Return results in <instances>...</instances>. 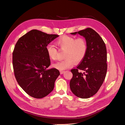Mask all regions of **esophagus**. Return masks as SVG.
Here are the masks:
<instances>
[{
    "label": "esophagus",
    "mask_w": 125,
    "mask_h": 125,
    "mask_svg": "<svg viewBox=\"0 0 125 125\" xmlns=\"http://www.w3.org/2000/svg\"><path fill=\"white\" fill-rule=\"evenodd\" d=\"M64 72H65L64 71H60V74H63V73H64Z\"/></svg>",
    "instance_id": "obj_1"
}]
</instances>
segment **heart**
<instances>
[{
  "instance_id": "b5f03b06",
  "label": "heart",
  "mask_w": 125,
  "mask_h": 125,
  "mask_svg": "<svg viewBox=\"0 0 125 125\" xmlns=\"http://www.w3.org/2000/svg\"><path fill=\"white\" fill-rule=\"evenodd\" d=\"M56 44L59 49L65 50L64 56L65 59L52 65L54 68L60 71L72 67L75 62L79 63L81 62L87 52V43L83 38L76 39L69 35H63L56 41ZM46 50L49 58L51 60H56L57 49L51 45H48L46 47Z\"/></svg>"
}]
</instances>
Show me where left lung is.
<instances>
[{
  "instance_id": "left-lung-1",
  "label": "left lung",
  "mask_w": 125,
  "mask_h": 125,
  "mask_svg": "<svg viewBox=\"0 0 125 125\" xmlns=\"http://www.w3.org/2000/svg\"><path fill=\"white\" fill-rule=\"evenodd\" d=\"M85 38L87 49L83 59L76 69L71 70L73 78L70 82L72 92L77 97L88 98L99 90L106 77L107 69L105 44L99 34L92 28L71 33ZM78 69L84 71L79 73Z\"/></svg>"
}]
</instances>
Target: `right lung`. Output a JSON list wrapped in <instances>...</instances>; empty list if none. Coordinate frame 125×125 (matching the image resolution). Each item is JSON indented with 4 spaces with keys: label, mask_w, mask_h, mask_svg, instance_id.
Wrapping results in <instances>:
<instances>
[{
    "label": "right lung",
    "mask_w": 125,
    "mask_h": 125,
    "mask_svg": "<svg viewBox=\"0 0 125 125\" xmlns=\"http://www.w3.org/2000/svg\"><path fill=\"white\" fill-rule=\"evenodd\" d=\"M59 35L32 30L20 38L13 52V66L16 80L31 96L42 98L53 90L60 75L56 68L47 69L50 65L47 45Z\"/></svg>",
    "instance_id": "right-lung-1"
}]
</instances>
